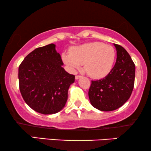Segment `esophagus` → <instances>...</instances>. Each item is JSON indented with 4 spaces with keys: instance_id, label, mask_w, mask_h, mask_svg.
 Listing matches in <instances>:
<instances>
[{
    "instance_id": "1",
    "label": "esophagus",
    "mask_w": 151,
    "mask_h": 151,
    "mask_svg": "<svg viewBox=\"0 0 151 151\" xmlns=\"http://www.w3.org/2000/svg\"><path fill=\"white\" fill-rule=\"evenodd\" d=\"M82 78V76H80V75L76 76V80H78V79H79V78Z\"/></svg>"
}]
</instances>
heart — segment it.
I'll list each match as a JSON object with an SVG mask.
<instances>
[{"label": "heart", "instance_id": "b5f03b06", "mask_svg": "<svg viewBox=\"0 0 151 151\" xmlns=\"http://www.w3.org/2000/svg\"><path fill=\"white\" fill-rule=\"evenodd\" d=\"M116 57L112 46L100 42H93L73 47L70 53L62 55L64 63L73 71L84 65V70L91 78L100 79L112 70Z\"/></svg>", "mask_w": 151, "mask_h": 151}]
</instances>
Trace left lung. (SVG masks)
I'll return each mask as SVG.
<instances>
[{"label": "left lung", "mask_w": 151, "mask_h": 151, "mask_svg": "<svg viewBox=\"0 0 151 151\" xmlns=\"http://www.w3.org/2000/svg\"><path fill=\"white\" fill-rule=\"evenodd\" d=\"M114 45L117 51L115 66L106 77L92 80L88 90L91 104L102 111H114L121 107L129 99L134 87L135 64L124 47Z\"/></svg>", "instance_id": "left-lung-1"}]
</instances>
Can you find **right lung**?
Masks as SVG:
<instances>
[{
  "label": "right lung",
  "instance_id": "1",
  "mask_svg": "<svg viewBox=\"0 0 151 151\" xmlns=\"http://www.w3.org/2000/svg\"><path fill=\"white\" fill-rule=\"evenodd\" d=\"M63 65L54 44L34 49L20 65V91L33 110L45 115L53 114L65 106L68 90L75 81V76L67 73Z\"/></svg>",
  "mask_w": 151,
  "mask_h": 151
}]
</instances>
